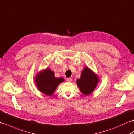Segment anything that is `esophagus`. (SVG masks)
I'll use <instances>...</instances> for the list:
<instances>
[{
  "label": "esophagus",
  "instance_id": "1",
  "mask_svg": "<svg viewBox=\"0 0 134 134\" xmlns=\"http://www.w3.org/2000/svg\"><path fill=\"white\" fill-rule=\"evenodd\" d=\"M67 81L69 82H71L72 81V78H68L67 79Z\"/></svg>",
  "mask_w": 134,
  "mask_h": 134
}]
</instances>
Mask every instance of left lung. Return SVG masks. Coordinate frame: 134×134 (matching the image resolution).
<instances>
[{"label": "left lung", "instance_id": "left-lung-1", "mask_svg": "<svg viewBox=\"0 0 134 134\" xmlns=\"http://www.w3.org/2000/svg\"><path fill=\"white\" fill-rule=\"evenodd\" d=\"M99 82V76L88 66H85L81 71L80 78L76 81L80 91L86 96L93 92Z\"/></svg>", "mask_w": 134, "mask_h": 134}]
</instances>
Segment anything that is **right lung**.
I'll return each mask as SVG.
<instances>
[{
    "instance_id": "right-lung-1",
    "label": "right lung",
    "mask_w": 134,
    "mask_h": 134,
    "mask_svg": "<svg viewBox=\"0 0 134 134\" xmlns=\"http://www.w3.org/2000/svg\"><path fill=\"white\" fill-rule=\"evenodd\" d=\"M63 82V78L55 77L54 72L48 68L38 72L34 77V82L39 91L48 96L52 95L58 86Z\"/></svg>"
}]
</instances>
